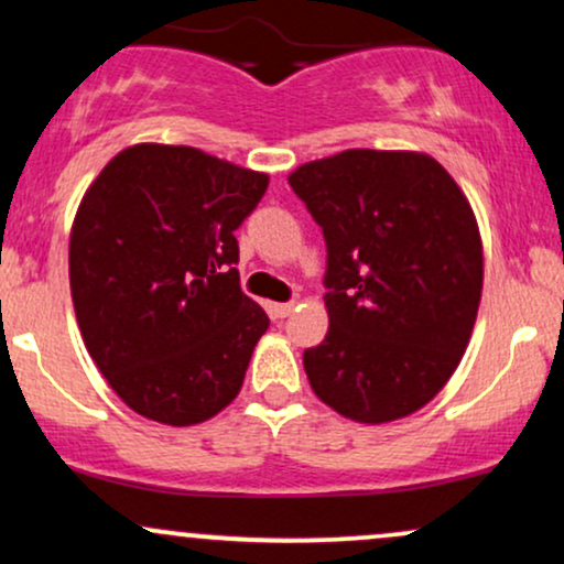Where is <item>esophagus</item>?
Listing matches in <instances>:
<instances>
[{
    "instance_id": "34e87169",
    "label": "esophagus",
    "mask_w": 564,
    "mask_h": 564,
    "mask_svg": "<svg viewBox=\"0 0 564 564\" xmlns=\"http://www.w3.org/2000/svg\"><path fill=\"white\" fill-rule=\"evenodd\" d=\"M270 313H273V318H289V315L294 313V302L270 304Z\"/></svg>"
}]
</instances>
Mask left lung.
Segmentation results:
<instances>
[{
    "mask_svg": "<svg viewBox=\"0 0 564 564\" xmlns=\"http://www.w3.org/2000/svg\"><path fill=\"white\" fill-rule=\"evenodd\" d=\"M289 185L328 249L310 387L352 422L411 416L453 377L477 321L482 238L467 196L426 153L368 148L302 164Z\"/></svg>",
    "mask_w": 564,
    "mask_h": 564,
    "instance_id": "obj_1",
    "label": "left lung"
}]
</instances>
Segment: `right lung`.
I'll use <instances>...</instances> for the list:
<instances>
[{
  "instance_id": "right-lung-1",
  "label": "right lung",
  "mask_w": 564,
  "mask_h": 564,
  "mask_svg": "<svg viewBox=\"0 0 564 564\" xmlns=\"http://www.w3.org/2000/svg\"><path fill=\"white\" fill-rule=\"evenodd\" d=\"M268 183L198 148L138 142L84 193L70 300L95 366L140 416L193 426L241 390L270 318L241 291L232 232Z\"/></svg>"
}]
</instances>
